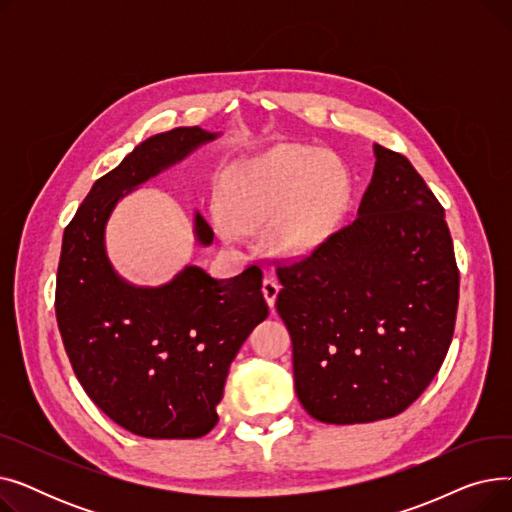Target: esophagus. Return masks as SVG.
Wrapping results in <instances>:
<instances>
[{
	"instance_id": "1",
	"label": "esophagus",
	"mask_w": 512,
	"mask_h": 512,
	"mask_svg": "<svg viewBox=\"0 0 512 512\" xmlns=\"http://www.w3.org/2000/svg\"><path fill=\"white\" fill-rule=\"evenodd\" d=\"M278 292H280V282H278L274 276H267V278L263 280V297H265L267 305H270L272 309H274V305H276Z\"/></svg>"
}]
</instances>
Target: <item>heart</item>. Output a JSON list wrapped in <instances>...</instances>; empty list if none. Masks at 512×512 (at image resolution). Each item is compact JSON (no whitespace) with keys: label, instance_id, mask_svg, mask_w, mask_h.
<instances>
[{"label":"heart","instance_id":"b5f03b06","mask_svg":"<svg viewBox=\"0 0 512 512\" xmlns=\"http://www.w3.org/2000/svg\"><path fill=\"white\" fill-rule=\"evenodd\" d=\"M213 224L228 242L265 228L274 251L303 257L336 232L351 201V178L336 157L313 147H274L242 157L220 182Z\"/></svg>","mask_w":512,"mask_h":512}]
</instances>
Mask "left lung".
<instances>
[{
    "label": "left lung",
    "mask_w": 512,
    "mask_h": 512,
    "mask_svg": "<svg viewBox=\"0 0 512 512\" xmlns=\"http://www.w3.org/2000/svg\"><path fill=\"white\" fill-rule=\"evenodd\" d=\"M373 157L357 220L278 267L294 390L336 425L413 405L448 353L459 305L444 207L405 155L375 143Z\"/></svg>",
    "instance_id": "left-lung-1"
}]
</instances>
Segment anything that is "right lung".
I'll return each instance as SVG.
<instances>
[{
    "label": "right lung",
    "instance_id": "1",
    "mask_svg": "<svg viewBox=\"0 0 512 512\" xmlns=\"http://www.w3.org/2000/svg\"><path fill=\"white\" fill-rule=\"evenodd\" d=\"M220 134L199 126L153 134L93 184L64 230L56 286L64 348L95 405L143 438L211 432L230 363L270 313L255 265L228 280L184 265L166 284L137 286L107 257L105 228L116 205ZM193 234L201 247L213 242L199 211Z\"/></svg>",
    "mask_w": 512,
    "mask_h": 512
}]
</instances>
